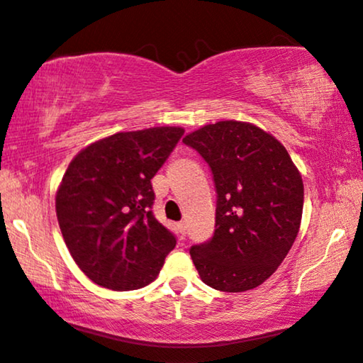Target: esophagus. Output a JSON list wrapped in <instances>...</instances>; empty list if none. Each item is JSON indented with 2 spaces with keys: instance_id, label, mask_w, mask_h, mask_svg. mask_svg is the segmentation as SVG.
Segmentation results:
<instances>
[{
  "instance_id": "obj_1",
  "label": "esophagus",
  "mask_w": 363,
  "mask_h": 363,
  "mask_svg": "<svg viewBox=\"0 0 363 363\" xmlns=\"http://www.w3.org/2000/svg\"><path fill=\"white\" fill-rule=\"evenodd\" d=\"M177 229H178V233L182 234V238H183V235H186V223H183V220H182V223H178Z\"/></svg>"
}]
</instances>
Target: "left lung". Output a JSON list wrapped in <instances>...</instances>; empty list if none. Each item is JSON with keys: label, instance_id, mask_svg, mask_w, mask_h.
<instances>
[{"label": "left lung", "instance_id": "obj_1", "mask_svg": "<svg viewBox=\"0 0 363 363\" xmlns=\"http://www.w3.org/2000/svg\"><path fill=\"white\" fill-rule=\"evenodd\" d=\"M198 150L216 185V229L193 245V264L208 286L240 293L275 273L301 224V173L281 143L242 121L206 124L183 138Z\"/></svg>", "mask_w": 363, "mask_h": 363}]
</instances>
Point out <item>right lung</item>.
<instances>
[{"label": "right lung", "instance_id": "obj_1", "mask_svg": "<svg viewBox=\"0 0 363 363\" xmlns=\"http://www.w3.org/2000/svg\"><path fill=\"white\" fill-rule=\"evenodd\" d=\"M183 133L175 125L118 133L86 145L68 165L55 194L57 219L75 264L96 285H149L175 247V235L152 213L150 180Z\"/></svg>", "mask_w": 363, "mask_h": 363}]
</instances>
